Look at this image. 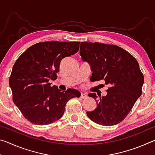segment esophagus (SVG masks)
Listing matches in <instances>:
<instances>
[{"mask_svg": "<svg viewBox=\"0 0 155 155\" xmlns=\"http://www.w3.org/2000/svg\"><path fill=\"white\" fill-rule=\"evenodd\" d=\"M87 97V95L86 94H84V93H81V98H86Z\"/></svg>", "mask_w": 155, "mask_h": 155, "instance_id": "34e87169", "label": "esophagus"}]
</instances>
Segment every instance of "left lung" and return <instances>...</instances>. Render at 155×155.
I'll list each match as a JSON object with an SVG mask.
<instances>
[{"mask_svg": "<svg viewBox=\"0 0 155 155\" xmlns=\"http://www.w3.org/2000/svg\"><path fill=\"white\" fill-rule=\"evenodd\" d=\"M80 54L91 65L92 80H104L109 86L107 95L98 99L96 93L88 94L97 103L87 112L88 117L103 126L121 122L142 94L144 77L137 61L121 47L98 42L81 41Z\"/></svg>", "mask_w": 155, "mask_h": 155, "instance_id": "8db88e82", "label": "left lung"}]
</instances>
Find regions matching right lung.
<instances>
[{"instance_id":"right-lung-1","label":"right lung","mask_w":155,"mask_h":155,"mask_svg":"<svg viewBox=\"0 0 155 155\" xmlns=\"http://www.w3.org/2000/svg\"><path fill=\"white\" fill-rule=\"evenodd\" d=\"M80 41H43L30 46L13 66L9 84L13 102L34 124H51L61 117L70 99L79 98L74 89L61 91L50 81L57 78L61 60L79 49Z\"/></svg>"}]
</instances>
